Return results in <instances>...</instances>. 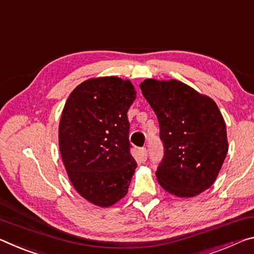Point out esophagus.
Segmentation results:
<instances>
[{"label":"esophagus","instance_id":"obj_1","mask_svg":"<svg viewBox=\"0 0 254 254\" xmlns=\"http://www.w3.org/2000/svg\"><path fill=\"white\" fill-rule=\"evenodd\" d=\"M138 154H139V159H140V161H142V162H145V161H146V159H147V151H146V148H144V147L139 148Z\"/></svg>","mask_w":254,"mask_h":254}]
</instances>
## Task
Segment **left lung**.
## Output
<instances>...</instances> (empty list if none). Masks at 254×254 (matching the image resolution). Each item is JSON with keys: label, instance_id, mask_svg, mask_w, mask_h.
Listing matches in <instances>:
<instances>
[{"label": "left lung", "instance_id": "8db88e82", "mask_svg": "<svg viewBox=\"0 0 254 254\" xmlns=\"http://www.w3.org/2000/svg\"><path fill=\"white\" fill-rule=\"evenodd\" d=\"M139 86L163 142L157 181L177 197L197 196L214 184L228 151L221 111L213 99L180 81L147 78Z\"/></svg>", "mask_w": 254, "mask_h": 254}]
</instances>
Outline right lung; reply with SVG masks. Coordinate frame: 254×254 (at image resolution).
Returning <instances> with one entry per match:
<instances>
[{
  "instance_id": "add662e5",
  "label": "right lung",
  "mask_w": 254,
  "mask_h": 254,
  "mask_svg": "<svg viewBox=\"0 0 254 254\" xmlns=\"http://www.w3.org/2000/svg\"><path fill=\"white\" fill-rule=\"evenodd\" d=\"M135 99L129 80L90 78L73 90L62 112V160L74 188L95 206H112L128 192L137 166L127 118Z\"/></svg>"
}]
</instances>
